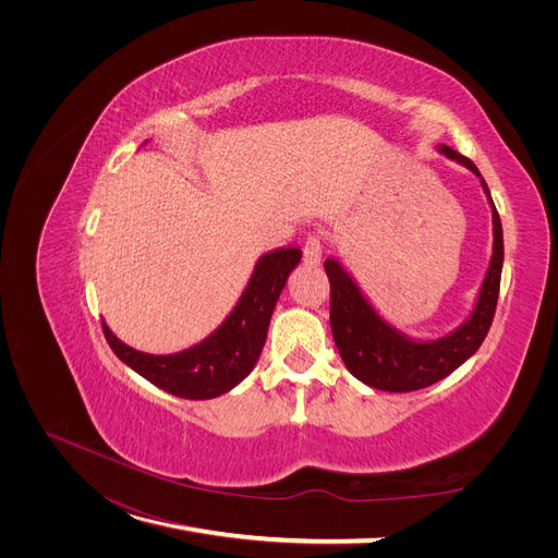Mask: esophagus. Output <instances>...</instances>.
I'll return each instance as SVG.
<instances>
[{
	"label": "esophagus",
	"mask_w": 558,
	"mask_h": 558,
	"mask_svg": "<svg viewBox=\"0 0 558 558\" xmlns=\"http://www.w3.org/2000/svg\"><path fill=\"white\" fill-rule=\"evenodd\" d=\"M324 232H312L307 234L305 246H303V255L310 264H318L320 257H324Z\"/></svg>",
	"instance_id": "obj_1"
}]
</instances>
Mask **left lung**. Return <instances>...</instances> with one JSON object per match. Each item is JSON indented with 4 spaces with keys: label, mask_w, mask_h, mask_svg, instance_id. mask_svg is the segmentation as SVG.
<instances>
[{
    "label": "left lung",
    "mask_w": 558,
    "mask_h": 558,
    "mask_svg": "<svg viewBox=\"0 0 558 558\" xmlns=\"http://www.w3.org/2000/svg\"><path fill=\"white\" fill-rule=\"evenodd\" d=\"M441 154L461 162L482 179L471 158L457 154L450 146H441ZM484 192L493 205L488 185ZM505 262L502 221L493 205V257L480 291L475 312L452 335L436 341H412L379 318L371 303L362 296L360 287L350 278L337 259H326L330 280V328L339 355L348 371L364 385L379 391H418L450 375L468 357L477 353L493 324L500 278Z\"/></svg>",
    "instance_id": "left-lung-1"
}]
</instances>
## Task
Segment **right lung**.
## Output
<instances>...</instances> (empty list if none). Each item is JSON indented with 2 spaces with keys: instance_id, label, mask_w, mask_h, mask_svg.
I'll return each mask as SVG.
<instances>
[{
  "instance_id": "1",
  "label": "right lung",
  "mask_w": 558,
  "mask_h": 558,
  "mask_svg": "<svg viewBox=\"0 0 558 558\" xmlns=\"http://www.w3.org/2000/svg\"><path fill=\"white\" fill-rule=\"evenodd\" d=\"M301 248H278L262 255L230 316L208 339L183 353H140L122 343L106 324H101L106 341L117 357L162 391L187 400L217 398L238 387L253 371L264 341H267L276 301L280 299L291 269L301 262Z\"/></svg>"
}]
</instances>
